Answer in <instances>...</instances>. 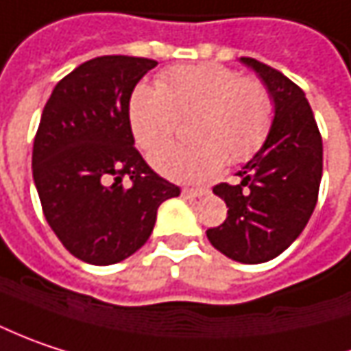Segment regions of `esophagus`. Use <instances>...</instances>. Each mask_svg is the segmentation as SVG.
Here are the masks:
<instances>
[{
    "mask_svg": "<svg viewBox=\"0 0 351 351\" xmlns=\"http://www.w3.org/2000/svg\"><path fill=\"white\" fill-rule=\"evenodd\" d=\"M205 193H207V189H193V187H184V189H182V195H184V197H189V199L202 197Z\"/></svg>",
    "mask_w": 351,
    "mask_h": 351,
    "instance_id": "esophagus-1",
    "label": "esophagus"
}]
</instances>
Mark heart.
<instances>
[{
	"label": "heart",
	"mask_w": 351,
	"mask_h": 351,
	"mask_svg": "<svg viewBox=\"0 0 351 351\" xmlns=\"http://www.w3.org/2000/svg\"><path fill=\"white\" fill-rule=\"evenodd\" d=\"M272 114L274 102L261 80L215 62L171 69L158 86L142 82L128 104L132 134L146 152L160 148L180 120L193 116L187 136L195 142L169 144L152 156L160 173L185 184L213 180L225 160H251L271 132Z\"/></svg>",
	"instance_id": "heart-1"
}]
</instances>
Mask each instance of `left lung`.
Returning a JSON list of instances; mask_svg holds the SVG:
<instances>
[{
  "label": "left lung",
  "instance_id": "left-lung-1",
  "mask_svg": "<svg viewBox=\"0 0 351 351\" xmlns=\"http://www.w3.org/2000/svg\"><path fill=\"white\" fill-rule=\"evenodd\" d=\"M241 62L269 88L274 118L265 144L237 171L241 184L213 187L229 211L207 239L237 263L258 265L287 251L306 227L322 180V136L298 84L256 59Z\"/></svg>",
  "mask_w": 351,
  "mask_h": 351
}]
</instances>
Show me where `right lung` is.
Instances as JSON below:
<instances>
[{
	"mask_svg": "<svg viewBox=\"0 0 351 351\" xmlns=\"http://www.w3.org/2000/svg\"><path fill=\"white\" fill-rule=\"evenodd\" d=\"M156 64L124 55L90 59L59 80L45 104L33 142L35 187L55 235L88 265L136 253L154 231L158 207L180 195L134 148L132 90Z\"/></svg>",
	"mask_w": 351,
	"mask_h": 351,
	"instance_id": "obj_1",
	"label": "right lung"
}]
</instances>
